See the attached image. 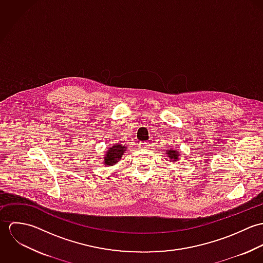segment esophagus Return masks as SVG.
<instances>
[{
    "instance_id": "obj_1",
    "label": "esophagus",
    "mask_w": 263,
    "mask_h": 263,
    "mask_svg": "<svg viewBox=\"0 0 263 263\" xmlns=\"http://www.w3.org/2000/svg\"><path fill=\"white\" fill-rule=\"evenodd\" d=\"M139 145L141 146V148H143V149H146V148H148V146H149V143H148V142H140V143H139Z\"/></svg>"
}]
</instances>
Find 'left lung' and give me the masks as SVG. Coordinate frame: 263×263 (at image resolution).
Masks as SVG:
<instances>
[{
    "mask_svg": "<svg viewBox=\"0 0 263 263\" xmlns=\"http://www.w3.org/2000/svg\"><path fill=\"white\" fill-rule=\"evenodd\" d=\"M164 154H166L167 155V158H169V160L170 161H172V162H177V161H179V159H180V152L178 150H176V149H174V148H171V149H168V150H166V153H164Z\"/></svg>",
    "mask_w": 263,
    "mask_h": 263,
    "instance_id": "1",
    "label": "left lung"
}]
</instances>
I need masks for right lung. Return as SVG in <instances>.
Returning a JSON list of instances; mask_svg holds the SVG:
<instances>
[{
    "instance_id": "add662e5",
    "label": "right lung",
    "mask_w": 263,
    "mask_h": 263,
    "mask_svg": "<svg viewBox=\"0 0 263 263\" xmlns=\"http://www.w3.org/2000/svg\"><path fill=\"white\" fill-rule=\"evenodd\" d=\"M127 150V145L123 143H116L111 145L107 150L105 151L103 157V164L104 166H113L119 162L122 155Z\"/></svg>"
}]
</instances>
